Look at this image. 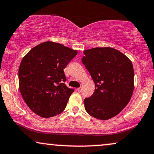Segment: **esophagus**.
I'll return each mask as SVG.
<instances>
[{
    "mask_svg": "<svg viewBox=\"0 0 154 154\" xmlns=\"http://www.w3.org/2000/svg\"><path fill=\"white\" fill-rule=\"evenodd\" d=\"M77 92H80L81 91H82V88H77Z\"/></svg>",
    "mask_w": 154,
    "mask_h": 154,
    "instance_id": "1",
    "label": "esophagus"
}]
</instances>
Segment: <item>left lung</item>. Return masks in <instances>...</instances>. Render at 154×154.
<instances>
[{"mask_svg":"<svg viewBox=\"0 0 154 154\" xmlns=\"http://www.w3.org/2000/svg\"><path fill=\"white\" fill-rule=\"evenodd\" d=\"M82 62L90 72L95 92L84 100L85 110L92 117L108 120L128 105L134 89V71L131 61L110 47L84 51Z\"/></svg>","mask_w":154,"mask_h":154,"instance_id":"obj_1","label":"left lung"}]
</instances>
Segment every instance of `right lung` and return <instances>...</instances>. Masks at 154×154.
<instances>
[{
    "label": "right lung",
    "mask_w": 154,
    "mask_h": 154,
    "mask_svg": "<svg viewBox=\"0 0 154 154\" xmlns=\"http://www.w3.org/2000/svg\"><path fill=\"white\" fill-rule=\"evenodd\" d=\"M77 51L62 44L46 42L31 49L18 69L22 97L34 113L42 118L57 116L65 109L74 92L64 84V69Z\"/></svg>",
    "instance_id": "obj_1"
}]
</instances>
